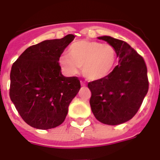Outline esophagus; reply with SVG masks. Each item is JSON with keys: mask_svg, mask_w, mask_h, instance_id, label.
Returning <instances> with one entry per match:
<instances>
[{"mask_svg": "<svg viewBox=\"0 0 160 160\" xmlns=\"http://www.w3.org/2000/svg\"><path fill=\"white\" fill-rule=\"evenodd\" d=\"M80 84H81V86H85V85H86L83 81H80Z\"/></svg>", "mask_w": 160, "mask_h": 160, "instance_id": "34e87169", "label": "esophagus"}]
</instances>
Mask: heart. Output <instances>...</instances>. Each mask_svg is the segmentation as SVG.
Wrapping results in <instances>:
<instances>
[{
    "label": "heart",
    "instance_id": "heart-1",
    "mask_svg": "<svg viewBox=\"0 0 160 160\" xmlns=\"http://www.w3.org/2000/svg\"><path fill=\"white\" fill-rule=\"evenodd\" d=\"M67 55L60 57L59 62L67 75H74L79 67L89 80H98L107 77L117 63V51L110 44L96 41L79 40L69 46Z\"/></svg>",
    "mask_w": 160,
    "mask_h": 160
}]
</instances>
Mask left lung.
I'll list each match as a JSON object with an SVG mask.
<instances>
[{
	"label": "left lung",
	"instance_id": "obj_1",
	"mask_svg": "<svg viewBox=\"0 0 160 160\" xmlns=\"http://www.w3.org/2000/svg\"><path fill=\"white\" fill-rule=\"evenodd\" d=\"M98 39L115 48L119 63L107 77L89 82V103L100 122L119 125L132 119L143 102L149 89L147 67L143 58L127 42L110 36Z\"/></svg>",
	"mask_w": 160,
	"mask_h": 160
}]
</instances>
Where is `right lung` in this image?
Listing matches in <instances>:
<instances>
[{"label":"right lung","instance_id":"add662e5","mask_svg":"<svg viewBox=\"0 0 160 160\" xmlns=\"http://www.w3.org/2000/svg\"><path fill=\"white\" fill-rule=\"evenodd\" d=\"M75 38L45 40L29 47L12 65L10 98L22 119L41 130L60 126L80 89L78 77H65L58 61Z\"/></svg>","mask_w":160,"mask_h":160}]
</instances>
